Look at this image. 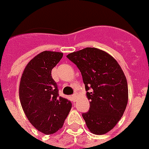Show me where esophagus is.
Wrapping results in <instances>:
<instances>
[{
  "mask_svg": "<svg viewBox=\"0 0 149 149\" xmlns=\"http://www.w3.org/2000/svg\"><path fill=\"white\" fill-rule=\"evenodd\" d=\"M77 96H78L77 93H76V94H74V95H72V99H73V102H76V99L77 98Z\"/></svg>",
  "mask_w": 149,
  "mask_h": 149,
  "instance_id": "34e87169",
  "label": "esophagus"
}]
</instances>
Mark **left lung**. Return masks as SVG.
Listing matches in <instances>:
<instances>
[{"mask_svg":"<svg viewBox=\"0 0 149 149\" xmlns=\"http://www.w3.org/2000/svg\"><path fill=\"white\" fill-rule=\"evenodd\" d=\"M82 74L90 109L83 113L93 134H105L115 127L124 113L128 102L127 78L116 60L95 47L67 55Z\"/></svg>","mask_w":149,"mask_h":149,"instance_id":"obj_1","label":"left lung"}]
</instances>
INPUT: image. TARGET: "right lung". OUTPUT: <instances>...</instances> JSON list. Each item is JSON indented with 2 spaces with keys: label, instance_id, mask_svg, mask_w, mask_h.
<instances>
[{
  "label": "right lung",
  "instance_id": "add662e5",
  "mask_svg": "<svg viewBox=\"0 0 149 149\" xmlns=\"http://www.w3.org/2000/svg\"><path fill=\"white\" fill-rule=\"evenodd\" d=\"M63 56L62 52L44 51L29 61L22 75L19 99L34 127L44 134L57 132L63 126L72 103L60 97L52 70Z\"/></svg>",
  "mask_w": 149,
  "mask_h": 149
}]
</instances>
